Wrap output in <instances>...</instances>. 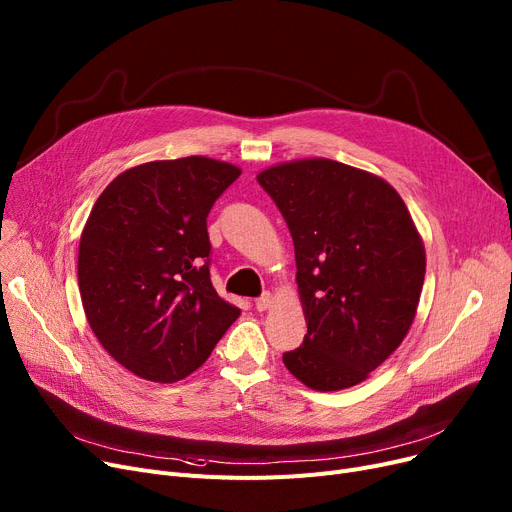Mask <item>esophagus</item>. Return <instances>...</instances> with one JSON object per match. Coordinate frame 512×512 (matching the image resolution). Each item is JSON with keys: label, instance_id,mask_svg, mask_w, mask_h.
Returning a JSON list of instances; mask_svg holds the SVG:
<instances>
[{"label": "esophagus", "instance_id": "34e87169", "mask_svg": "<svg viewBox=\"0 0 512 512\" xmlns=\"http://www.w3.org/2000/svg\"><path fill=\"white\" fill-rule=\"evenodd\" d=\"M272 305H274V294L272 292H263L261 297L255 301L257 311H267Z\"/></svg>", "mask_w": 512, "mask_h": 512}]
</instances>
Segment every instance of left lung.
I'll return each mask as SVG.
<instances>
[{
    "mask_svg": "<svg viewBox=\"0 0 512 512\" xmlns=\"http://www.w3.org/2000/svg\"><path fill=\"white\" fill-rule=\"evenodd\" d=\"M257 182L290 230L307 319L286 369L319 392L361 384L405 340L421 297L425 249L405 201L384 178L324 157Z\"/></svg>",
    "mask_w": 512,
    "mask_h": 512,
    "instance_id": "left-lung-1",
    "label": "left lung"
}]
</instances>
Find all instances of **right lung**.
Here are the masks:
<instances>
[{"label": "right lung", "instance_id": "1", "mask_svg": "<svg viewBox=\"0 0 512 512\" xmlns=\"http://www.w3.org/2000/svg\"><path fill=\"white\" fill-rule=\"evenodd\" d=\"M240 168L201 155L149 161L99 195L78 247L87 321L122 367L172 384L201 367L240 309L209 278L207 215Z\"/></svg>", "mask_w": 512, "mask_h": 512}]
</instances>
